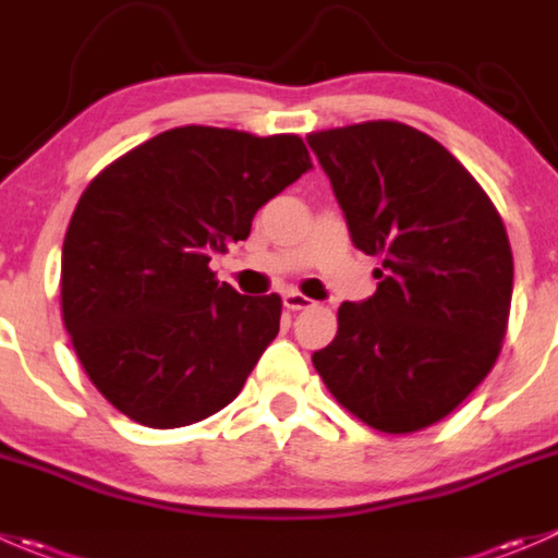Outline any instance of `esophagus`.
<instances>
[{"mask_svg": "<svg viewBox=\"0 0 558 558\" xmlns=\"http://www.w3.org/2000/svg\"><path fill=\"white\" fill-rule=\"evenodd\" d=\"M283 305L289 307V311H307V307H313L316 302L311 300V296L300 294V291H286L283 294Z\"/></svg>", "mask_w": 558, "mask_h": 558, "instance_id": "obj_1", "label": "esophagus"}]
</instances>
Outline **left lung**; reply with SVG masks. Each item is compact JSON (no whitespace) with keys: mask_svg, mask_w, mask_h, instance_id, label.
<instances>
[{"mask_svg":"<svg viewBox=\"0 0 558 558\" xmlns=\"http://www.w3.org/2000/svg\"><path fill=\"white\" fill-rule=\"evenodd\" d=\"M351 242L381 258L378 289L338 307L313 367L345 411L381 434L439 423L496 365L512 302L499 209L436 138L373 119L307 135Z\"/></svg>","mask_w":558,"mask_h":558,"instance_id":"1","label":"left lung"}]
</instances>
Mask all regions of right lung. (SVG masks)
Masks as SVG:
<instances>
[{
	"label": "right lung",
	"mask_w": 558,
	"mask_h": 558,
	"mask_svg": "<svg viewBox=\"0 0 558 558\" xmlns=\"http://www.w3.org/2000/svg\"><path fill=\"white\" fill-rule=\"evenodd\" d=\"M300 135L185 124L81 193L62 245V318L97 392L147 428L202 423L245 387L280 329L278 294L218 283L215 253L311 169Z\"/></svg>",
	"instance_id": "add662e5"
}]
</instances>
